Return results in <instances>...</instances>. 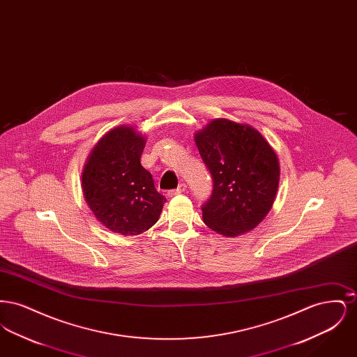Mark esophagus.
<instances>
[{"mask_svg": "<svg viewBox=\"0 0 357 357\" xmlns=\"http://www.w3.org/2000/svg\"><path fill=\"white\" fill-rule=\"evenodd\" d=\"M186 183H181L179 186L176 187V188H174V190H170L169 192H167V195L169 197H174V195H178V194H182L183 191H186Z\"/></svg>", "mask_w": 357, "mask_h": 357, "instance_id": "34e87169", "label": "esophagus"}]
</instances>
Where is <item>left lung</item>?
Returning <instances> with one entry per match:
<instances>
[{"instance_id":"8db88e82","label":"left lung","mask_w":357,"mask_h":357,"mask_svg":"<svg viewBox=\"0 0 357 357\" xmlns=\"http://www.w3.org/2000/svg\"><path fill=\"white\" fill-rule=\"evenodd\" d=\"M195 144L213 178V192L202 206L204 223L229 238L253 230L277 194V153L252 126L227 119L210 121L195 134Z\"/></svg>"}]
</instances>
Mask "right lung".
I'll return each mask as SVG.
<instances>
[{"mask_svg": "<svg viewBox=\"0 0 357 357\" xmlns=\"http://www.w3.org/2000/svg\"><path fill=\"white\" fill-rule=\"evenodd\" d=\"M146 139L131 126L108 131L85 163V202L102 226L121 236H137L153 226L166 198L151 174L140 165Z\"/></svg>", "mask_w": 357, "mask_h": 357, "instance_id": "right-lung-1", "label": "right lung"}]
</instances>
